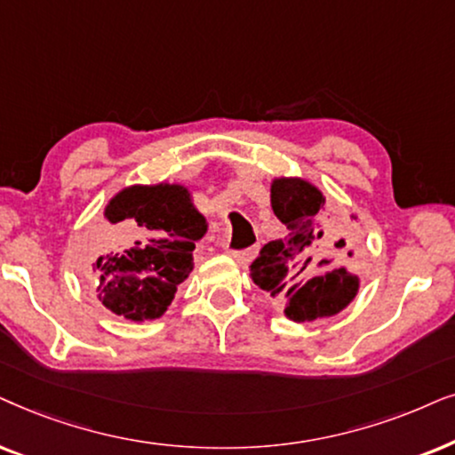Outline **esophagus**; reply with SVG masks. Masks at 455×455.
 <instances>
[{
	"label": "esophagus",
	"instance_id": "esophagus-1",
	"mask_svg": "<svg viewBox=\"0 0 455 455\" xmlns=\"http://www.w3.org/2000/svg\"><path fill=\"white\" fill-rule=\"evenodd\" d=\"M227 253L233 259H237L239 264H247L258 253V247H250V250H227Z\"/></svg>",
	"mask_w": 455,
	"mask_h": 455
}]
</instances>
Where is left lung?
I'll return each mask as SVG.
<instances>
[{"mask_svg":"<svg viewBox=\"0 0 455 455\" xmlns=\"http://www.w3.org/2000/svg\"><path fill=\"white\" fill-rule=\"evenodd\" d=\"M324 196L304 179H275L270 204L287 227L283 239L270 241L250 266L253 283L284 304L293 323L335 316L358 295L360 278L341 264L345 231L331 220Z\"/></svg>","mask_w":455,"mask_h":455,"instance_id":"8db88e82","label":"left lung"}]
</instances>
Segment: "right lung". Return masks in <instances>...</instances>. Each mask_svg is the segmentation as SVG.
<instances>
[{"instance_id": "obj_1", "label": "right lung", "mask_w": 455, "mask_h": 455, "mask_svg": "<svg viewBox=\"0 0 455 455\" xmlns=\"http://www.w3.org/2000/svg\"><path fill=\"white\" fill-rule=\"evenodd\" d=\"M108 239L95 259L97 299L132 323L160 318L193 270L208 222L183 185H132L106 205Z\"/></svg>"}]
</instances>
